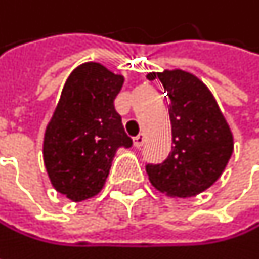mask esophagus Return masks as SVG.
<instances>
[{"label":"esophagus","mask_w":259,"mask_h":259,"mask_svg":"<svg viewBox=\"0 0 259 259\" xmlns=\"http://www.w3.org/2000/svg\"><path fill=\"white\" fill-rule=\"evenodd\" d=\"M144 141H145L144 135H138V136H135V138H133V145H135L136 148H139V147H142Z\"/></svg>","instance_id":"34e87169"}]
</instances>
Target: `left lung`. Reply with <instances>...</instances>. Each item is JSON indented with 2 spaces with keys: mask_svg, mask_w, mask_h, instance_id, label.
<instances>
[{
  "mask_svg": "<svg viewBox=\"0 0 259 259\" xmlns=\"http://www.w3.org/2000/svg\"><path fill=\"white\" fill-rule=\"evenodd\" d=\"M169 96L172 147L165 162L145 166L151 184L168 196L189 198L218 180L233 154L230 126L202 80L180 69L148 73Z\"/></svg>",
  "mask_w": 259,
  "mask_h": 259,
  "instance_id": "obj_1",
  "label": "left lung"
}]
</instances>
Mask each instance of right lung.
Instances as JSON below:
<instances>
[{
	"instance_id": "1",
	"label": "right lung",
	"mask_w": 259,
	"mask_h": 259,
	"mask_svg": "<svg viewBox=\"0 0 259 259\" xmlns=\"http://www.w3.org/2000/svg\"><path fill=\"white\" fill-rule=\"evenodd\" d=\"M124 83L99 63H83L67 78L45 132L43 160L57 192L79 202L96 196L120 147H132L114 100Z\"/></svg>"
}]
</instances>
